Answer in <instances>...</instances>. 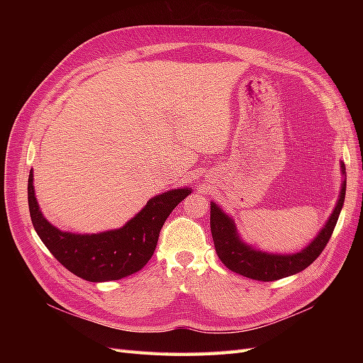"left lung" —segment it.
<instances>
[{"label": "left lung", "instance_id": "left-lung-1", "mask_svg": "<svg viewBox=\"0 0 363 363\" xmlns=\"http://www.w3.org/2000/svg\"><path fill=\"white\" fill-rule=\"evenodd\" d=\"M345 171V164L342 163V172ZM345 186L344 180L342 189H340L339 201L335 207L332 216L328 218L325 227L321 233L315 238L311 245H307L300 252L295 255H268L251 247L245 245L239 239L236 233V227L232 219H230L221 208L215 203L211 204V230L212 238L218 257L221 259L224 265L240 276L260 280V281H274L283 277L292 276V274L300 272L313 263L318 256L321 255L328 240L332 238L335 225L340 213V208L344 206L345 200Z\"/></svg>", "mask_w": 363, "mask_h": 363}]
</instances>
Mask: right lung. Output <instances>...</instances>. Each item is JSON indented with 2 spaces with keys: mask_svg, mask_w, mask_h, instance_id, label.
Wrapping results in <instances>:
<instances>
[{
  "mask_svg": "<svg viewBox=\"0 0 363 363\" xmlns=\"http://www.w3.org/2000/svg\"><path fill=\"white\" fill-rule=\"evenodd\" d=\"M28 208L33 227L62 265L87 281L124 279L147 265L155 255L160 230L167 218L191 189H174L151 199L147 206L119 230L98 235H74L52 227L39 211L28 177Z\"/></svg>",
  "mask_w": 363,
  "mask_h": 363,
  "instance_id": "obj_1",
  "label": "right lung"
}]
</instances>
